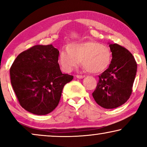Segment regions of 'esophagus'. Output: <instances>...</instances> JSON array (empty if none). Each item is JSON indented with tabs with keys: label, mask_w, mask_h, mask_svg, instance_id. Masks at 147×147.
<instances>
[{
	"label": "esophagus",
	"mask_w": 147,
	"mask_h": 147,
	"mask_svg": "<svg viewBox=\"0 0 147 147\" xmlns=\"http://www.w3.org/2000/svg\"><path fill=\"white\" fill-rule=\"evenodd\" d=\"M76 77L77 78H78V79H82V78H84V77H85V76H81V75H77V76H76Z\"/></svg>",
	"instance_id": "1"
}]
</instances>
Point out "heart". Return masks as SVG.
<instances>
[{
	"instance_id": "heart-1",
	"label": "heart",
	"mask_w": 147,
	"mask_h": 147,
	"mask_svg": "<svg viewBox=\"0 0 147 147\" xmlns=\"http://www.w3.org/2000/svg\"><path fill=\"white\" fill-rule=\"evenodd\" d=\"M111 50L97 41H88L70 43L62 48L58 57V63L65 72H70L82 64L86 71L92 74L104 71L112 61Z\"/></svg>"
}]
</instances>
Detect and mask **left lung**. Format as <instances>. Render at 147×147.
Masks as SVG:
<instances>
[{
	"instance_id": "1",
	"label": "left lung",
	"mask_w": 147,
	"mask_h": 147,
	"mask_svg": "<svg viewBox=\"0 0 147 147\" xmlns=\"http://www.w3.org/2000/svg\"><path fill=\"white\" fill-rule=\"evenodd\" d=\"M112 61L107 69L98 76L92 93L96 103L106 109L116 108L129 99L132 91L137 64L132 53L118 44H110Z\"/></svg>"
}]
</instances>
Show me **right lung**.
I'll return each instance as SVG.
<instances>
[{
	"label": "right lung",
	"instance_id": "add662e5",
	"mask_svg": "<svg viewBox=\"0 0 147 147\" xmlns=\"http://www.w3.org/2000/svg\"><path fill=\"white\" fill-rule=\"evenodd\" d=\"M59 51L52 45H35L16 58L10 69L11 82L20 105L36 115L57 107L64 86L74 76L61 73Z\"/></svg>",
	"mask_w": 147,
	"mask_h": 147
}]
</instances>
